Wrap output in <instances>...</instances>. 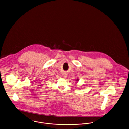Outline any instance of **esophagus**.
<instances>
[{
  "mask_svg": "<svg viewBox=\"0 0 129 129\" xmlns=\"http://www.w3.org/2000/svg\"><path fill=\"white\" fill-rule=\"evenodd\" d=\"M63 77L64 78H66V77H67V74H63Z\"/></svg>",
  "mask_w": 129,
  "mask_h": 129,
  "instance_id": "obj_1",
  "label": "esophagus"
}]
</instances>
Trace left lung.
I'll return each instance as SVG.
<instances>
[{"mask_svg":"<svg viewBox=\"0 0 129 129\" xmlns=\"http://www.w3.org/2000/svg\"><path fill=\"white\" fill-rule=\"evenodd\" d=\"M76 81H79V79H77V80H76Z\"/></svg>","mask_w":129,"mask_h":129,"instance_id":"left-lung-1","label":"left lung"}]
</instances>
